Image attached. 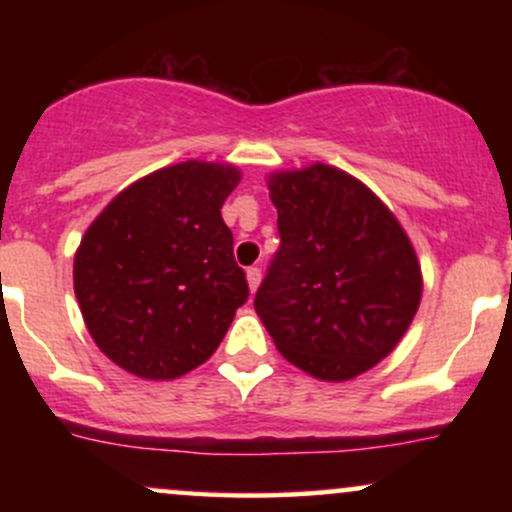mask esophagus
<instances>
[{
    "mask_svg": "<svg viewBox=\"0 0 512 512\" xmlns=\"http://www.w3.org/2000/svg\"><path fill=\"white\" fill-rule=\"evenodd\" d=\"M245 276H248L250 293H255V291H257V286H260V281H262V272H260V267H248V272H245Z\"/></svg>",
    "mask_w": 512,
    "mask_h": 512,
    "instance_id": "1",
    "label": "esophagus"
}]
</instances>
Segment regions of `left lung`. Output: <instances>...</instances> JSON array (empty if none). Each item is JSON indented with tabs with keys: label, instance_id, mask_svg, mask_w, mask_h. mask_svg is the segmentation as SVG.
Returning <instances> with one entry per match:
<instances>
[{
	"label": "left lung",
	"instance_id": "obj_1",
	"mask_svg": "<svg viewBox=\"0 0 512 512\" xmlns=\"http://www.w3.org/2000/svg\"><path fill=\"white\" fill-rule=\"evenodd\" d=\"M281 245L255 310L286 361L317 380L366 373L409 330L424 279L390 209L344 170L313 163L267 178Z\"/></svg>",
	"mask_w": 512,
	"mask_h": 512
}]
</instances>
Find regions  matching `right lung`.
I'll return each instance as SVG.
<instances>
[{
	"label": "right lung",
	"mask_w": 512,
	"mask_h": 512,
	"mask_svg": "<svg viewBox=\"0 0 512 512\" xmlns=\"http://www.w3.org/2000/svg\"><path fill=\"white\" fill-rule=\"evenodd\" d=\"M238 182L231 163H175L125 187L81 238L76 301L93 342L127 373L173 380L202 366L248 301L221 219Z\"/></svg>",
	"instance_id": "obj_1"
}]
</instances>
